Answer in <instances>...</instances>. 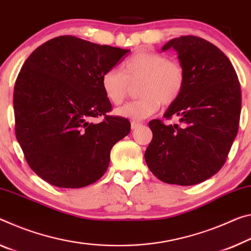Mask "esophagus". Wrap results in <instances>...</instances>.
Wrapping results in <instances>:
<instances>
[{
	"instance_id": "esophagus-1",
	"label": "esophagus",
	"mask_w": 251,
	"mask_h": 251,
	"mask_svg": "<svg viewBox=\"0 0 251 251\" xmlns=\"http://www.w3.org/2000/svg\"><path fill=\"white\" fill-rule=\"evenodd\" d=\"M140 125H141L140 122H136V121L130 122V127H132V129H136Z\"/></svg>"
}]
</instances>
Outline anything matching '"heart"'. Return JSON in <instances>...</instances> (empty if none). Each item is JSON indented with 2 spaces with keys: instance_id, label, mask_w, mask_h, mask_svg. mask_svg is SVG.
<instances>
[{
  "instance_id": "obj_1",
  "label": "heart",
  "mask_w": 251,
  "mask_h": 251,
  "mask_svg": "<svg viewBox=\"0 0 251 251\" xmlns=\"http://www.w3.org/2000/svg\"><path fill=\"white\" fill-rule=\"evenodd\" d=\"M106 70L101 75V88L106 98L115 106L128 96L132 86L138 83L142 96L116 110L117 115L132 119H144L156 113L163 105H171L180 98L185 87L186 71L177 59L154 50L140 49L127 58L122 67Z\"/></svg>"
}]
</instances>
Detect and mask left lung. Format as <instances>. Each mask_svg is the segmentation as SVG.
I'll return each instance as SVG.
<instances>
[{"label": "left lung", "instance_id": "left-lung-1", "mask_svg": "<svg viewBox=\"0 0 251 251\" xmlns=\"http://www.w3.org/2000/svg\"><path fill=\"white\" fill-rule=\"evenodd\" d=\"M186 71L185 87L164 117L180 124L149 123L153 138L145 161L155 176L169 184L194 185L214 176L226 163L237 136L241 89L228 57L206 40L184 35L170 40Z\"/></svg>", "mask_w": 251, "mask_h": 251}]
</instances>
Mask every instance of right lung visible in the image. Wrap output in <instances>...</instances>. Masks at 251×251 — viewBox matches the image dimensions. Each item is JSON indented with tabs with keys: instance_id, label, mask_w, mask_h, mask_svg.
I'll return each mask as SVG.
<instances>
[{
	"instance_id": "right-lung-1",
	"label": "right lung",
	"mask_w": 251,
	"mask_h": 251,
	"mask_svg": "<svg viewBox=\"0 0 251 251\" xmlns=\"http://www.w3.org/2000/svg\"><path fill=\"white\" fill-rule=\"evenodd\" d=\"M129 50L61 35L38 47L15 81V135L25 161L42 180L78 189L98 181L110 151L129 134L128 119L107 115L101 75ZM103 117L100 122L95 118Z\"/></svg>"
}]
</instances>
